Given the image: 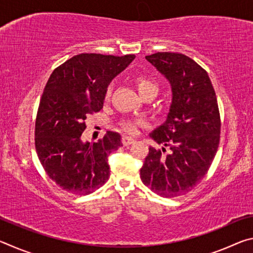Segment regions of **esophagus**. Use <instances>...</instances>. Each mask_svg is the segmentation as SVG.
Masks as SVG:
<instances>
[{
    "label": "esophagus",
    "mask_w": 253,
    "mask_h": 253,
    "mask_svg": "<svg viewBox=\"0 0 253 253\" xmlns=\"http://www.w3.org/2000/svg\"><path fill=\"white\" fill-rule=\"evenodd\" d=\"M122 143H123L124 146H128V145L134 144L135 143V139L131 138V137H129V136H123Z\"/></svg>",
    "instance_id": "esophagus-1"
}]
</instances>
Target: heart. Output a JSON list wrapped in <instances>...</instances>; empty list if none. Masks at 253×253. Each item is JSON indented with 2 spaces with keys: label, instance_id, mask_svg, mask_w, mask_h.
I'll list each match as a JSON object with an SVG mask.
<instances>
[{
  "label": "heart",
  "instance_id": "b5f03b06",
  "mask_svg": "<svg viewBox=\"0 0 253 253\" xmlns=\"http://www.w3.org/2000/svg\"><path fill=\"white\" fill-rule=\"evenodd\" d=\"M135 84L137 87V90L139 91L142 97L149 95V93H153V95L156 96V93L158 91L157 84L147 76H144V75L137 76L135 78ZM110 95H111V85H109V87L106 89V92H105L106 99H109ZM145 124L146 123H145V121L142 118H127V119H123L121 122V127L127 132L136 134V132H138L139 128L143 127Z\"/></svg>",
  "mask_w": 253,
  "mask_h": 253
}]
</instances>
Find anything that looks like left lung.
I'll use <instances>...</instances> for the list:
<instances>
[{
	"mask_svg": "<svg viewBox=\"0 0 253 253\" xmlns=\"http://www.w3.org/2000/svg\"><path fill=\"white\" fill-rule=\"evenodd\" d=\"M172 85L173 101L166 122L151 137L166 149L149 147L140 178L163 198H176L193 190L215 157L221 118L208 72L182 53L146 55Z\"/></svg>",
	"mask_w": 253,
	"mask_h": 253,
	"instance_id": "1",
	"label": "left lung"
}]
</instances>
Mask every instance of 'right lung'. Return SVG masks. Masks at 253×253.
I'll list each match as a JSON object with an SVG mask.
<instances>
[{
    "instance_id": "1",
    "label": "right lung",
    "mask_w": 253,
    "mask_h": 253,
    "mask_svg": "<svg viewBox=\"0 0 253 253\" xmlns=\"http://www.w3.org/2000/svg\"><path fill=\"white\" fill-rule=\"evenodd\" d=\"M134 59L135 54L81 53L51 74L38 108L34 144L46 175L63 191L87 195L109 178L107 158L123 145L121 135L107 131L91 144L81 135L89 115L102 109L110 81Z\"/></svg>"
}]
</instances>
